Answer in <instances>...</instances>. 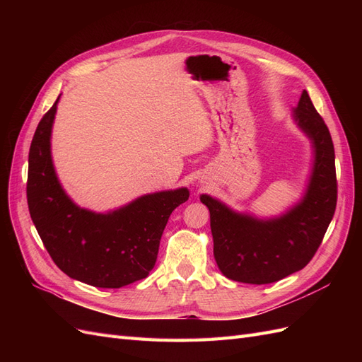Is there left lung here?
<instances>
[{
	"label": "left lung",
	"instance_id": "obj_1",
	"mask_svg": "<svg viewBox=\"0 0 362 362\" xmlns=\"http://www.w3.org/2000/svg\"><path fill=\"white\" fill-rule=\"evenodd\" d=\"M293 115L315 149L311 182L299 205L281 218L262 222L237 214L210 196H201L210 210L216 262L233 281L261 286L303 269L322 245L334 217L337 173L331 133L306 90Z\"/></svg>",
	"mask_w": 362,
	"mask_h": 362
}]
</instances>
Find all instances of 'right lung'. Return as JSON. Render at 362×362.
Masks as SVG:
<instances>
[{"label":"right lung","instance_id":"obj_1","mask_svg":"<svg viewBox=\"0 0 362 362\" xmlns=\"http://www.w3.org/2000/svg\"><path fill=\"white\" fill-rule=\"evenodd\" d=\"M57 101L40 119L28 154L27 202L43 246L62 272L93 287L120 288L144 279L156 266L169 216L189 199V190L141 196L108 214L76 206L63 192L51 160Z\"/></svg>","mask_w":362,"mask_h":362}]
</instances>
